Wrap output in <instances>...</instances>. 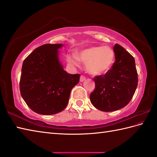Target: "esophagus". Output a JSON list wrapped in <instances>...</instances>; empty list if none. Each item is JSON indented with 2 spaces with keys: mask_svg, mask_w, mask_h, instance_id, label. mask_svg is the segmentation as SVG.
I'll list each match as a JSON object with an SVG mask.
<instances>
[{
  "mask_svg": "<svg viewBox=\"0 0 157 157\" xmlns=\"http://www.w3.org/2000/svg\"><path fill=\"white\" fill-rule=\"evenodd\" d=\"M86 79V78L85 76L84 75H81L80 76V78H79V81H80V82H83Z\"/></svg>",
  "mask_w": 157,
  "mask_h": 157,
  "instance_id": "1",
  "label": "esophagus"
}]
</instances>
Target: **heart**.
Masks as SVG:
<instances>
[{"label": "heart", "instance_id": "1", "mask_svg": "<svg viewBox=\"0 0 157 157\" xmlns=\"http://www.w3.org/2000/svg\"><path fill=\"white\" fill-rule=\"evenodd\" d=\"M115 54L108 46H93L83 49L77 54L67 55V59L73 65L78 66L79 60L86 63V69L91 75H99L112 68Z\"/></svg>", "mask_w": 157, "mask_h": 157}]
</instances>
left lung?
Returning a JSON list of instances; mask_svg holds the SVG:
<instances>
[{
  "instance_id": "obj_1",
  "label": "left lung",
  "mask_w": 157,
  "mask_h": 157,
  "mask_svg": "<svg viewBox=\"0 0 157 157\" xmlns=\"http://www.w3.org/2000/svg\"><path fill=\"white\" fill-rule=\"evenodd\" d=\"M116 62L105 75L94 78L95 89L90 99L97 109L113 112L130 102L137 86L134 58L118 44L113 47Z\"/></svg>"
}]
</instances>
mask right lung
<instances>
[{
    "mask_svg": "<svg viewBox=\"0 0 157 157\" xmlns=\"http://www.w3.org/2000/svg\"><path fill=\"white\" fill-rule=\"evenodd\" d=\"M63 44H45L24 60L20 82L21 96L27 105L42 115L59 113L69 103L79 74H69L59 60Z\"/></svg>",
    "mask_w": 157,
    "mask_h": 157,
    "instance_id": "obj_1",
    "label": "right lung"
}]
</instances>
